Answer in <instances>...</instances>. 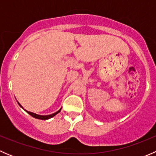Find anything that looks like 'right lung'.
<instances>
[{"instance_id": "obj_1", "label": "right lung", "mask_w": 156, "mask_h": 156, "mask_svg": "<svg viewBox=\"0 0 156 156\" xmlns=\"http://www.w3.org/2000/svg\"><path fill=\"white\" fill-rule=\"evenodd\" d=\"M17 103H18V104L20 105V106L21 108H23V109H24V108L23 107V106H21V105H20V103H19L18 101H17ZM61 108H59V110H58L57 112H54V113H53V114H51V115H37V114H35V113H34V112H29V111H27V110H26V109H24L25 111L26 112L28 113V114H29L31 116H32L33 118H34V119H41V120H48V119H51V118H53V116H55L56 115V114H58V113L59 112L61 111Z\"/></svg>"}]
</instances>
